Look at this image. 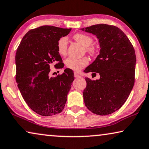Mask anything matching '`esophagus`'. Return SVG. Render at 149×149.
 Listing matches in <instances>:
<instances>
[{"mask_svg": "<svg viewBox=\"0 0 149 149\" xmlns=\"http://www.w3.org/2000/svg\"><path fill=\"white\" fill-rule=\"evenodd\" d=\"M74 77H75V78H79V77H81V74H79L78 72H74Z\"/></svg>", "mask_w": 149, "mask_h": 149, "instance_id": "obj_1", "label": "esophagus"}]
</instances>
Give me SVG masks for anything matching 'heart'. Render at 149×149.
<instances>
[{"mask_svg": "<svg viewBox=\"0 0 149 149\" xmlns=\"http://www.w3.org/2000/svg\"><path fill=\"white\" fill-rule=\"evenodd\" d=\"M74 39L77 42L80 43L82 46L85 47V51L91 56H93L96 53V48L94 46H91L93 40L91 36L85 33H76L74 36ZM68 40L66 37H62L57 43V49L60 55H65L67 51ZM89 64V59L87 57H83L82 58H74L69 57L65 60L66 67L74 71H79L82 68L85 67Z\"/></svg>", "mask_w": 149, "mask_h": 149, "instance_id": "1", "label": "heart"}]
</instances>
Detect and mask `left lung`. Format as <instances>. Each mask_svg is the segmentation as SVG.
<instances>
[{
    "label": "left lung",
    "instance_id": "1",
    "mask_svg": "<svg viewBox=\"0 0 149 149\" xmlns=\"http://www.w3.org/2000/svg\"><path fill=\"white\" fill-rule=\"evenodd\" d=\"M95 35L100 54L85 68V72H97L100 79L85 78V104L93 113L105 116L113 113L126 102L135 80L136 55L130 41L120 28L97 24L82 29Z\"/></svg>",
    "mask_w": 149,
    "mask_h": 149
}]
</instances>
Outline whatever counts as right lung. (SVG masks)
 I'll list each match as a JSON object with an SVG mask.
<instances>
[{
    "label": "right lung",
    "mask_w": 149,
    "mask_h": 149,
    "mask_svg": "<svg viewBox=\"0 0 149 149\" xmlns=\"http://www.w3.org/2000/svg\"><path fill=\"white\" fill-rule=\"evenodd\" d=\"M71 29L44 25L29 30L17 48L15 56L16 81L21 95L32 110L51 116L63 110L74 73L66 68L62 74L49 77V66L64 67L57 49L59 39Z\"/></svg>",
    "instance_id": "right-lung-1"
}]
</instances>
